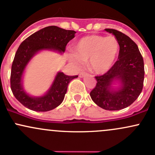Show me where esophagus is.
<instances>
[{"label":"esophagus","instance_id":"esophagus-1","mask_svg":"<svg viewBox=\"0 0 155 155\" xmlns=\"http://www.w3.org/2000/svg\"><path fill=\"white\" fill-rule=\"evenodd\" d=\"M85 74H86V72H85V71H81V72L79 74V77H80V78L84 77Z\"/></svg>","mask_w":155,"mask_h":155}]
</instances>
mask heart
I'll list each match as a JSON object with an SVG mask.
<instances>
[{"label":"heart","mask_w":155,"mask_h":155,"mask_svg":"<svg viewBox=\"0 0 155 155\" xmlns=\"http://www.w3.org/2000/svg\"><path fill=\"white\" fill-rule=\"evenodd\" d=\"M118 50L119 44L115 37L92 35L78 41L74 47V54L70 58L76 65L89 60V69L96 74H103L114 64Z\"/></svg>","instance_id":"heart-1"}]
</instances>
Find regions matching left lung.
<instances>
[{
  "label": "left lung",
  "mask_w": 155,
  "mask_h": 155,
  "mask_svg": "<svg viewBox=\"0 0 155 155\" xmlns=\"http://www.w3.org/2000/svg\"><path fill=\"white\" fill-rule=\"evenodd\" d=\"M112 33L120 46L117 61L107 72L96 76L97 84L91 91V100L102 109L109 111L123 109L132 104L139 97L143 86L144 63L137 44L129 36L113 29ZM120 79L122 87L118 91L110 89L111 84Z\"/></svg>",
  "instance_id": "1"
}]
</instances>
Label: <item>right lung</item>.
Returning <instances> with one entry per match:
<instances>
[{
  "label": "right lung",
  "instance_id": "right-lung-1",
  "mask_svg": "<svg viewBox=\"0 0 155 155\" xmlns=\"http://www.w3.org/2000/svg\"><path fill=\"white\" fill-rule=\"evenodd\" d=\"M75 33L74 30H66L56 26H47L31 35L20 45L12 65L10 85L14 96L25 107L36 111H47L63 102L69 82L78 75L68 76L58 72L49 91L40 97L28 95L23 89L21 79L26 65L36 52L52 49L64 52L66 45L74 38Z\"/></svg>",
  "mask_w": 155,
  "mask_h": 155
}]
</instances>
